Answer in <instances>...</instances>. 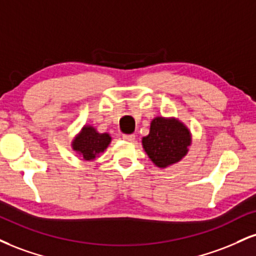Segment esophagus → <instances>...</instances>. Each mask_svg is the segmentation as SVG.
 <instances>
[{"instance_id":"1","label":"esophagus","mask_w":256,"mask_h":256,"mask_svg":"<svg viewBox=\"0 0 256 256\" xmlns=\"http://www.w3.org/2000/svg\"><path fill=\"white\" fill-rule=\"evenodd\" d=\"M134 134H122V140L126 142H134Z\"/></svg>"}]
</instances>
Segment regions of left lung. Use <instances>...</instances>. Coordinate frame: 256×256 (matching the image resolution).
<instances>
[{
    "label": "left lung",
    "instance_id": "8db88e82",
    "mask_svg": "<svg viewBox=\"0 0 256 256\" xmlns=\"http://www.w3.org/2000/svg\"><path fill=\"white\" fill-rule=\"evenodd\" d=\"M190 144V128L175 116L154 118L149 134L142 138L144 152L156 167L162 169L180 162L188 154Z\"/></svg>",
    "mask_w": 256,
    "mask_h": 256
}]
</instances>
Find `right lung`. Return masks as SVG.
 <instances>
[{"label": "right lung", "mask_w": 256, "mask_h": 256, "mask_svg": "<svg viewBox=\"0 0 256 256\" xmlns=\"http://www.w3.org/2000/svg\"><path fill=\"white\" fill-rule=\"evenodd\" d=\"M112 142L110 134H100L93 125L86 124L72 138V148L86 161H94L108 148Z\"/></svg>", "instance_id": "obj_1"}]
</instances>
